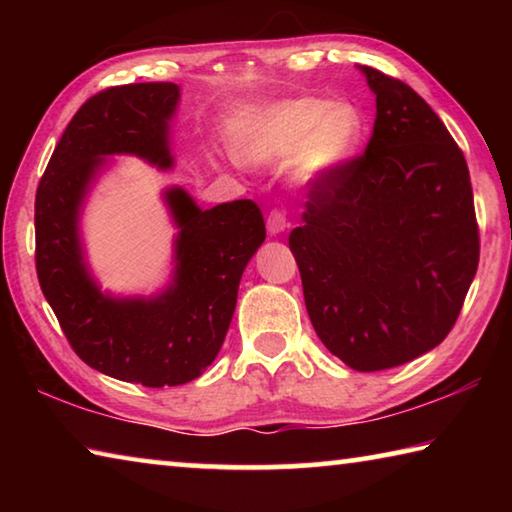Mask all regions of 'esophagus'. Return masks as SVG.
I'll return each mask as SVG.
<instances>
[{
	"label": "esophagus",
	"mask_w": 512,
	"mask_h": 512,
	"mask_svg": "<svg viewBox=\"0 0 512 512\" xmlns=\"http://www.w3.org/2000/svg\"><path fill=\"white\" fill-rule=\"evenodd\" d=\"M266 228H268V235H271V237L282 235V232L289 228L287 214H284L282 210H271V212H268V219H266Z\"/></svg>",
	"instance_id": "1"
}]
</instances>
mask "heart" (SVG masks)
I'll list each match as a JSON object with an SVG mask.
<instances>
[{"label": "heart", "instance_id": "b5f03b06", "mask_svg": "<svg viewBox=\"0 0 512 512\" xmlns=\"http://www.w3.org/2000/svg\"><path fill=\"white\" fill-rule=\"evenodd\" d=\"M363 115L350 101L318 97L284 99L239 119L232 146L241 160L271 164L296 153L300 183H325L341 171L363 140Z\"/></svg>", "mask_w": 512, "mask_h": 512}]
</instances>
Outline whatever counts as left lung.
I'll return each mask as SVG.
<instances>
[{"label": "left lung", "mask_w": 512, "mask_h": 512, "mask_svg": "<svg viewBox=\"0 0 512 512\" xmlns=\"http://www.w3.org/2000/svg\"><path fill=\"white\" fill-rule=\"evenodd\" d=\"M375 92L366 151L309 189L289 235L318 339L345 366H402L443 343L479 266L470 171L409 85L359 65Z\"/></svg>", "instance_id": "obj_1"}]
</instances>
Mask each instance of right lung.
Returning <instances> with one entry per match:
<instances>
[{
	"label": "right lung",
	"mask_w": 512,
	"mask_h": 512,
	"mask_svg": "<svg viewBox=\"0 0 512 512\" xmlns=\"http://www.w3.org/2000/svg\"><path fill=\"white\" fill-rule=\"evenodd\" d=\"M176 83H131L94 94L69 121L36 194V271L74 352L90 368L149 388L187 384L219 354L250 257L266 239L257 203L201 210L185 189L164 192L178 228L173 280L151 298H115L94 282L79 235L85 196L106 155L173 164Z\"/></svg>",
	"instance_id": "right-lung-1"
}]
</instances>
